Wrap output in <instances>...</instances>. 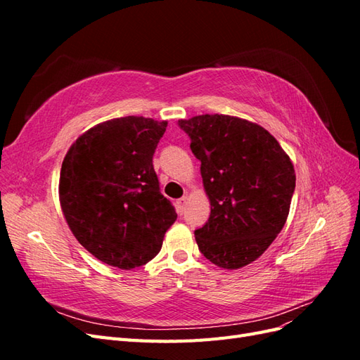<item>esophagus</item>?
<instances>
[{
	"label": "esophagus",
	"mask_w": 360,
	"mask_h": 360,
	"mask_svg": "<svg viewBox=\"0 0 360 360\" xmlns=\"http://www.w3.org/2000/svg\"><path fill=\"white\" fill-rule=\"evenodd\" d=\"M186 204H188V197H181L180 200H177V201H176V207H177V212H179V214H183V212H184V207H186Z\"/></svg>",
	"instance_id": "1"
}]
</instances>
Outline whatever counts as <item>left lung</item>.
I'll use <instances>...</instances> for the list:
<instances>
[{
    "label": "left lung",
    "mask_w": 360,
    "mask_h": 360,
    "mask_svg": "<svg viewBox=\"0 0 360 360\" xmlns=\"http://www.w3.org/2000/svg\"><path fill=\"white\" fill-rule=\"evenodd\" d=\"M201 162L210 217L195 230L201 254L222 269L252 263L275 240L290 212L296 174L264 127L231 115L179 120Z\"/></svg>",
    "instance_id": "1"
}]
</instances>
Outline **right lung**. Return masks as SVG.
Wrapping results in <instances>:
<instances>
[{
  "label": "right lung",
  "mask_w": 360,
  "mask_h": 360,
  "mask_svg": "<svg viewBox=\"0 0 360 360\" xmlns=\"http://www.w3.org/2000/svg\"><path fill=\"white\" fill-rule=\"evenodd\" d=\"M167 122L114 118L86 130L63 160L60 202L73 236L112 267L147 264L177 213L163 197L153 155Z\"/></svg>",
  "instance_id": "1"
}]
</instances>
